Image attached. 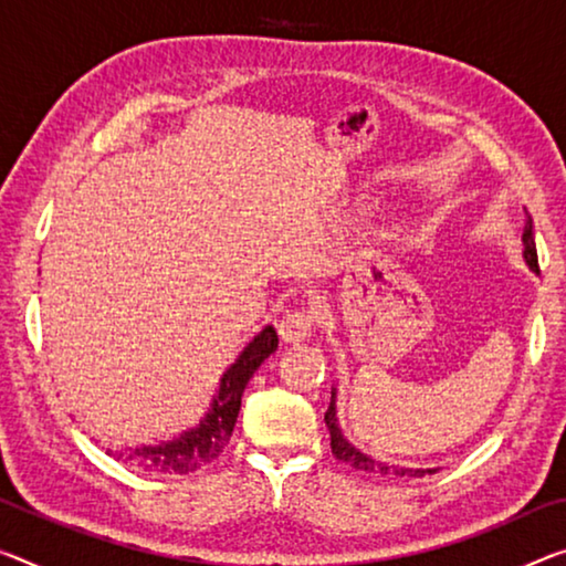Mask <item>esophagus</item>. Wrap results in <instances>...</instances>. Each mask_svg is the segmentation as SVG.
Returning a JSON list of instances; mask_svg holds the SVG:
<instances>
[{
  "instance_id": "esophagus-1",
  "label": "esophagus",
  "mask_w": 566,
  "mask_h": 566,
  "mask_svg": "<svg viewBox=\"0 0 566 566\" xmlns=\"http://www.w3.org/2000/svg\"><path fill=\"white\" fill-rule=\"evenodd\" d=\"M321 321V311L318 308H295L289 311L277 324V334L285 344H295V342H306V338L313 334V328L318 326Z\"/></svg>"
}]
</instances>
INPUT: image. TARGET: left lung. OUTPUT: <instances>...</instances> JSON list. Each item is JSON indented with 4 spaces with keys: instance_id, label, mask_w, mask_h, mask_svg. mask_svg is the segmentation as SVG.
Masks as SVG:
<instances>
[{
    "instance_id": "obj_1",
    "label": "left lung",
    "mask_w": 566,
    "mask_h": 566,
    "mask_svg": "<svg viewBox=\"0 0 566 566\" xmlns=\"http://www.w3.org/2000/svg\"><path fill=\"white\" fill-rule=\"evenodd\" d=\"M521 240H524V258H526L528 268H532L534 273H538V258H536V242H534V222H532V214H528V212H526V224H524V238H521ZM334 395H332V405H328L324 420H326L328 432H332V453H334L336 460H342V463L356 468V471H364V473L379 475V478H422L424 473H434V471H420V468L392 465V463H387V460H379L377 455H369V453H364V450H359L356 446H352V442L344 438L342 428H338Z\"/></svg>"
}]
</instances>
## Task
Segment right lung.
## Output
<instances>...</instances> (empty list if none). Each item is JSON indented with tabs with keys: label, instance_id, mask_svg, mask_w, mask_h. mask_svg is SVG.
Segmentation results:
<instances>
[{
	"label": "right lung",
	"instance_id": "1",
	"mask_svg": "<svg viewBox=\"0 0 566 566\" xmlns=\"http://www.w3.org/2000/svg\"><path fill=\"white\" fill-rule=\"evenodd\" d=\"M275 349V328L265 326L248 344V349L240 354V359L222 374L220 392L212 399L210 412L192 430L181 432L174 440H164L159 446H116L108 448L106 453L120 460V463L136 468V471L159 475H187L212 463V460L220 458L224 446L232 438L234 422H238L240 415L242 392H245L250 377Z\"/></svg>",
	"mask_w": 566,
	"mask_h": 566
}]
</instances>
